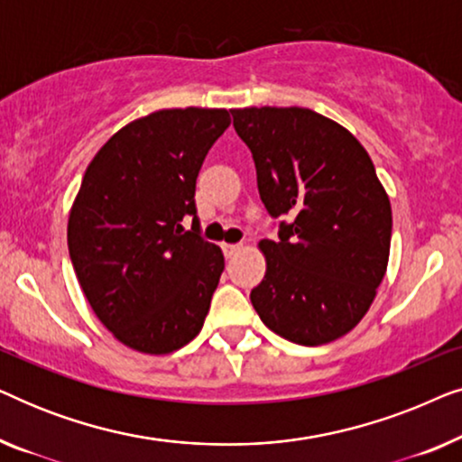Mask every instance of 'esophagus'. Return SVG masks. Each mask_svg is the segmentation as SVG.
<instances>
[{
    "instance_id": "obj_1",
    "label": "esophagus",
    "mask_w": 462,
    "mask_h": 462,
    "mask_svg": "<svg viewBox=\"0 0 462 462\" xmlns=\"http://www.w3.org/2000/svg\"><path fill=\"white\" fill-rule=\"evenodd\" d=\"M239 248H242V244H223V252H225L226 258L236 256L237 252H239Z\"/></svg>"
}]
</instances>
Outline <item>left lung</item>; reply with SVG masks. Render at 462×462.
I'll return each mask as SVG.
<instances>
[{
    "label": "left lung",
    "mask_w": 462,
    "mask_h": 462,
    "mask_svg": "<svg viewBox=\"0 0 462 462\" xmlns=\"http://www.w3.org/2000/svg\"><path fill=\"white\" fill-rule=\"evenodd\" d=\"M277 237L250 292L263 324L318 346L359 324L389 261L391 204L374 163L343 125L302 106L233 109Z\"/></svg>",
    "instance_id": "left-lung-1"
}]
</instances>
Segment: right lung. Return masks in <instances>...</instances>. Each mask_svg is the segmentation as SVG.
I'll use <instances>...</instances> for the list:
<instances>
[{
	"label": "right lung",
	"instance_id": "obj_1",
	"mask_svg": "<svg viewBox=\"0 0 462 462\" xmlns=\"http://www.w3.org/2000/svg\"><path fill=\"white\" fill-rule=\"evenodd\" d=\"M229 124L225 109L155 111L113 134L86 170L69 256L97 318L130 349L176 351L204 326L225 258L201 237L195 180Z\"/></svg>",
	"mask_w": 462,
	"mask_h": 462
}]
</instances>
